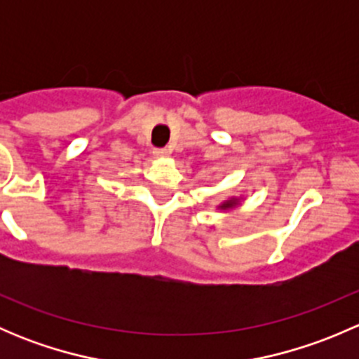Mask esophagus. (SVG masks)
<instances>
[{"label":"esophagus","instance_id":"obj_1","mask_svg":"<svg viewBox=\"0 0 359 359\" xmlns=\"http://www.w3.org/2000/svg\"><path fill=\"white\" fill-rule=\"evenodd\" d=\"M168 153H170V151L168 149H163V147H158V149L153 151V154L156 158H166V156H168Z\"/></svg>","mask_w":359,"mask_h":359}]
</instances>
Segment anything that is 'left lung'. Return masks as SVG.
Returning <instances> with one entry per match:
<instances>
[{"label": "left lung", "instance_id": "1", "mask_svg": "<svg viewBox=\"0 0 359 359\" xmlns=\"http://www.w3.org/2000/svg\"><path fill=\"white\" fill-rule=\"evenodd\" d=\"M238 205V200L236 198H231V200H227V201H224L222 205L219 206L220 210H229V208H234V206Z\"/></svg>", "mask_w": 359, "mask_h": 359}]
</instances>
